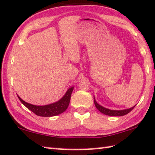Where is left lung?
I'll return each instance as SVG.
<instances>
[{
    "instance_id": "1",
    "label": "left lung",
    "mask_w": 155,
    "mask_h": 155,
    "mask_svg": "<svg viewBox=\"0 0 155 155\" xmlns=\"http://www.w3.org/2000/svg\"><path fill=\"white\" fill-rule=\"evenodd\" d=\"M94 104L95 106L96 107L97 110H99V111L102 112V113L106 115H108V116H112V117H115V116H124V115L128 114L129 112H130L132 110L134 109V106L131 107V108H129L127 109H124V110H110L108 108H104L102 106L100 105L99 104H97L96 100H95V97H94Z\"/></svg>"
}]
</instances>
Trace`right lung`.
Instances as JSON below:
<instances>
[{"label":"right lung","instance_id":"right-lung-1","mask_svg":"<svg viewBox=\"0 0 155 155\" xmlns=\"http://www.w3.org/2000/svg\"><path fill=\"white\" fill-rule=\"evenodd\" d=\"M73 89H74V87H72L67 90L66 94L64 95V96L60 100L54 103L50 104L44 106H36L31 104L25 102L19 95H18V97L19 100H20V102L27 108H28L30 110L33 112L34 113L38 115V116L45 117H53L62 113L68 108Z\"/></svg>","mask_w":155,"mask_h":155}]
</instances>
